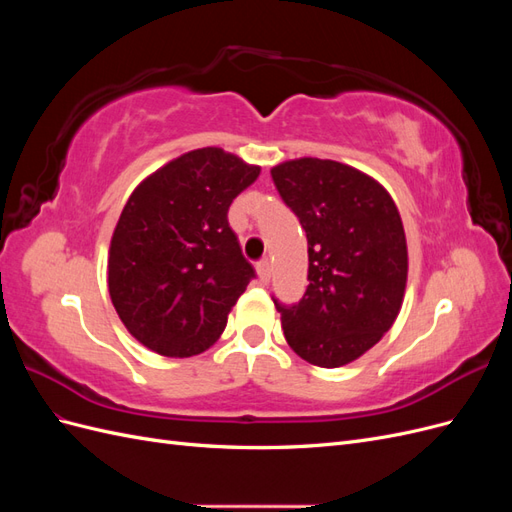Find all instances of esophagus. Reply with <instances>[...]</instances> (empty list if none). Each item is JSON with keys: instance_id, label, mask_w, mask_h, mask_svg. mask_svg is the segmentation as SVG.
<instances>
[{"instance_id": "esophagus-1", "label": "esophagus", "mask_w": 512, "mask_h": 512, "mask_svg": "<svg viewBox=\"0 0 512 512\" xmlns=\"http://www.w3.org/2000/svg\"><path fill=\"white\" fill-rule=\"evenodd\" d=\"M256 273H258V277H260V282L267 284L269 277H271V265H269V260L258 262V265H256Z\"/></svg>"}]
</instances>
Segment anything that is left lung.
Returning <instances> with one entry per match:
<instances>
[{"label":"left lung","instance_id":"left-lung-1","mask_svg":"<svg viewBox=\"0 0 512 512\" xmlns=\"http://www.w3.org/2000/svg\"><path fill=\"white\" fill-rule=\"evenodd\" d=\"M307 237V290L284 307L288 346L316 367H342L393 327L408 284V243L393 196L363 170L320 158L271 168Z\"/></svg>","mask_w":512,"mask_h":512}]
</instances>
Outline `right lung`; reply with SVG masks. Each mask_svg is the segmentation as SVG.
<instances>
[{
    "label": "right lung",
    "mask_w": 512,
    "mask_h": 512,
    "mask_svg": "<svg viewBox=\"0 0 512 512\" xmlns=\"http://www.w3.org/2000/svg\"><path fill=\"white\" fill-rule=\"evenodd\" d=\"M260 166L203 147L153 170L130 194L108 247V294L145 348L188 359L226 329L254 269L228 226V207Z\"/></svg>",
    "instance_id": "obj_1"
}]
</instances>
